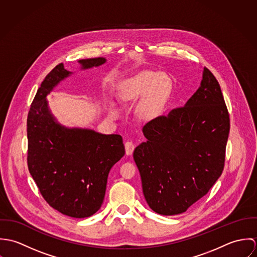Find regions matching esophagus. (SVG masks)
Returning <instances> with one entry per match:
<instances>
[{"label": "esophagus", "mask_w": 257, "mask_h": 257, "mask_svg": "<svg viewBox=\"0 0 257 257\" xmlns=\"http://www.w3.org/2000/svg\"><path fill=\"white\" fill-rule=\"evenodd\" d=\"M124 147H125V153L127 155H131L135 150V144L133 142H126L124 144Z\"/></svg>", "instance_id": "34e87169"}]
</instances>
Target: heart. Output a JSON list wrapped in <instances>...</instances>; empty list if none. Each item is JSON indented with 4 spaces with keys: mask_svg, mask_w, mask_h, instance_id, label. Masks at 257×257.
<instances>
[{
    "mask_svg": "<svg viewBox=\"0 0 257 257\" xmlns=\"http://www.w3.org/2000/svg\"><path fill=\"white\" fill-rule=\"evenodd\" d=\"M171 86V80L168 76L144 71L127 83L123 91V97L134 99L147 94L141 105V112L146 116H152L162 108L170 93Z\"/></svg>",
    "mask_w": 257,
    "mask_h": 257,
    "instance_id": "b5f03b06",
    "label": "heart"
}]
</instances>
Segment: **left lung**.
I'll list each match as a JSON object with an SVG mask.
<instances>
[{"label":"left lung","mask_w":257,"mask_h":257,"mask_svg":"<svg viewBox=\"0 0 257 257\" xmlns=\"http://www.w3.org/2000/svg\"><path fill=\"white\" fill-rule=\"evenodd\" d=\"M229 127L220 84L204 67L201 86L186 105L148 121L147 142L134 151L151 210L182 214L209 192L224 167Z\"/></svg>","instance_id":"8db88e82"}]
</instances>
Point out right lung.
Wrapping results in <instances>:
<instances>
[{
  "label": "right lung",
  "instance_id": "right-lung-1",
  "mask_svg": "<svg viewBox=\"0 0 257 257\" xmlns=\"http://www.w3.org/2000/svg\"><path fill=\"white\" fill-rule=\"evenodd\" d=\"M83 68L99 66L103 57L82 59ZM70 74L63 63L42 81L28 114V167L46 203L63 215L88 218L102 206L112 165L124 155L119 135L65 128L49 113L46 95Z\"/></svg>",
  "mask_w": 257,
  "mask_h": 257
}]
</instances>
